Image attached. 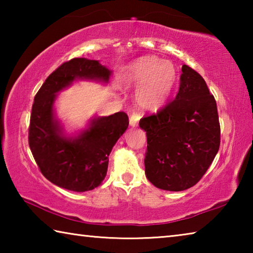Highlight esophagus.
<instances>
[{"label": "esophagus", "instance_id": "esophagus-1", "mask_svg": "<svg viewBox=\"0 0 253 253\" xmlns=\"http://www.w3.org/2000/svg\"><path fill=\"white\" fill-rule=\"evenodd\" d=\"M139 119H140V115L137 113V111H134V113H132V115L130 116V118H129L130 126L131 127H137V125H138Z\"/></svg>", "mask_w": 253, "mask_h": 253}]
</instances>
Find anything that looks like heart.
Segmentation results:
<instances>
[{
	"label": "heart",
	"mask_w": 253,
	"mask_h": 253,
	"mask_svg": "<svg viewBox=\"0 0 253 253\" xmlns=\"http://www.w3.org/2000/svg\"><path fill=\"white\" fill-rule=\"evenodd\" d=\"M176 80L174 63L155 55H144L128 63L123 76L126 87H136V104L146 111H156L165 105Z\"/></svg>",
	"instance_id": "1"
}]
</instances>
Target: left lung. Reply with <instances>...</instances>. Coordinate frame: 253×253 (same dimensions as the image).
Segmentation results:
<instances>
[{
	"instance_id": "1",
	"label": "left lung",
	"mask_w": 253,
	"mask_h": 253,
	"mask_svg": "<svg viewBox=\"0 0 253 253\" xmlns=\"http://www.w3.org/2000/svg\"><path fill=\"white\" fill-rule=\"evenodd\" d=\"M145 174L154 186L184 191L207 172L220 147L216 102L204 79L186 65L175 99L156 115L144 117Z\"/></svg>"
}]
</instances>
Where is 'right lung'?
I'll list each match as a JSON object with an SVG mask.
<instances>
[{"instance_id":"obj_1","label":"right lung","mask_w":253,"mask_h":253,"mask_svg":"<svg viewBox=\"0 0 253 253\" xmlns=\"http://www.w3.org/2000/svg\"><path fill=\"white\" fill-rule=\"evenodd\" d=\"M113 71L98 60L75 58L53 71L34 97L29 146L41 173L59 187L74 192L99 186L108 169L109 154L128 128V116L119 111L90 118L84 129L67 134L55 115L58 93L79 80L107 84Z\"/></svg>"}]
</instances>
